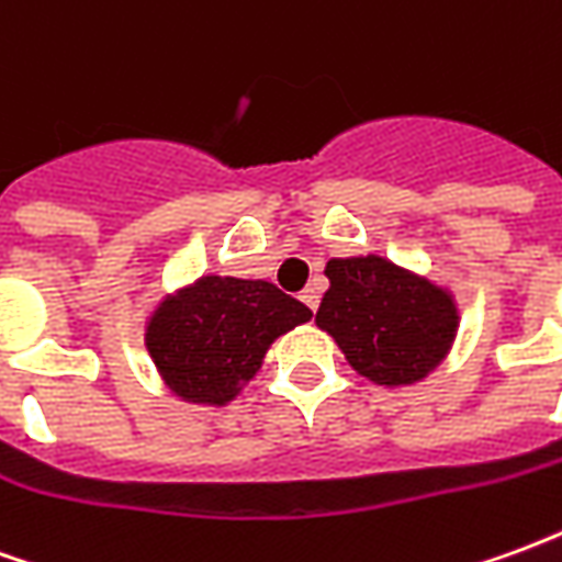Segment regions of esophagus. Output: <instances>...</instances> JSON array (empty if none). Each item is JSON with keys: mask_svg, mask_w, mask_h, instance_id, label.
Listing matches in <instances>:
<instances>
[{"mask_svg": "<svg viewBox=\"0 0 562 562\" xmlns=\"http://www.w3.org/2000/svg\"><path fill=\"white\" fill-rule=\"evenodd\" d=\"M301 301H304V304L310 306V310H316V306H318V292H316V289H313V285H310V289H304V292H301Z\"/></svg>", "mask_w": 562, "mask_h": 562, "instance_id": "1", "label": "esophagus"}]
</instances>
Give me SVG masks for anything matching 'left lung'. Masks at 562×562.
Masks as SVG:
<instances>
[{
	"mask_svg": "<svg viewBox=\"0 0 562 562\" xmlns=\"http://www.w3.org/2000/svg\"><path fill=\"white\" fill-rule=\"evenodd\" d=\"M316 325L328 330L361 376L403 389L434 373L451 352L460 313L454 294L382 256L330 258Z\"/></svg>",
	"mask_w": 562,
	"mask_h": 562,
	"instance_id": "1",
	"label": "left lung"
}]
</instances>
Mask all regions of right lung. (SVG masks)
I'll list each match as a JSON object with an SVG mask.
<instances>
[{
    "label": "right lung",
    "mask_w": 562,
    "mask_h": 562,
    "mask_svg": "<svg viewBox=\"0 0 562 562\" xmlns=\"http://www.w3.org/2000/svg\"><path fill=\"white\" fill-rule=\"evenodd\" d=\"M310 318L273 282L204 273L153 306L144 346L173 397L220 409L261 370L273 340Z\"/></svg>",
    "instance_id": "add662e5"
}]
</instances>
